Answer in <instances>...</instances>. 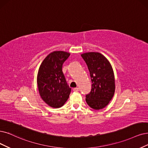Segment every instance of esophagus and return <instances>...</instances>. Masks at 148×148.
<instances>
[{
  "label": "esophagus",
  "mask_w": 148,
  "mask_h": 148,
  "mask_svg": "<svg viewBox=\"0 0 148 148\" xmlns=\"http://www.w3.org/2000/svg\"><path fill=\"white\" fill-rule=\"evenodd\" d=\"M73 91H75V92L79 91V88H77H77H74L73 89Z\"/></svg>",
  "instance_id": "obj_1"
}]
</instances>
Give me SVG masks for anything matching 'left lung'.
Here are the masks:
<instances>
[{"label": "left lung", "instance_id": "8db88e82", "mask_svg": "<svg viewBox=\"0 0 148 148\" xmlns=\"http://www.w3.org/2000/svg\"><path fill=\"white\" fill-rule=\"evenodd\" d=\"M90 71L92 87L86 95V102L91 108L100 110L106 107L113 97L115 80L113 70L107 58L99 52L81 54Z\"/></svg>", "mask_w": 148, "mask_h": 148}]
</instances>
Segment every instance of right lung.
<instances>
[{"label":"right lung","mask_w":148,"mask_h":148,"mask_svg":"<svg viewBox=\"0 0 148 148\" xmlns=\"http://www.w3.org/2000/svg\"><path fill=\"white\" fill-rule=\"evenodd\" d=\"M70 53L54 51L41 63L37 75V84L43 101L52 108L62 107L69 98L71 88L66 83L62 71L63 63Z\"/></svg>","instance_id":"right-lung-1"}]
</instances>
